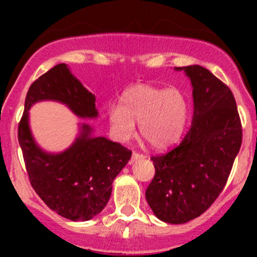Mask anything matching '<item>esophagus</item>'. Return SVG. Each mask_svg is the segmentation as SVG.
<instances>
[{
    "label": "esophagus",
    "mask_w": 257,
    "mask_h": 257,
    "mask_svg": "<svg viewBox=\"0 0 257 257\" xmlns=\"http://www.w3.org/2000/svg\"><path fill=\"white\" fill-rule=\"evenodd\" d=\"M145 155L142 154V153H138V152H133V157H132V162H136V160H139V159H144Z\"/></svg>",
    "instance_id": "1"
}]
</instances>
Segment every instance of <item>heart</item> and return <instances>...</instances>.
Here are the masks:
<instances>
[{"label": "heart", "mask_w": 257, "mask_h": 257, "mask_svg": "<svg viewBox=\"0 0 257 257\" xmlns=\"http://www.w3.org/2000/svg\"><path fill=\"white\" fill-rule=\"evenodd\" d=\"M186 95L178 88L137 84L121 95V105H110L108 119L119 141H128L141 124L142 137L155 149H165L180 139L189 119Z\"/></svg>", "instance_id": "heart-1"}]
</instances>
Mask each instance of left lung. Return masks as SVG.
<instances>
[{
	"mask_svg": "<svg viewBox=\"0 0 257 257\" xmlns=\"http://www.w3.org/2000/svg\"><path fill=\"white\" fill-rule=\"evenodd\" d=\"M184 69L193 84V123L183 141L150 159L155 175L145 198L158 219L184 224L205 212L226 185L242 142L230 88L201 66Z\"/></svg>",
	"mask_w": 257,
	"mask_h": 257,
	"instance_id": "8db88e82",
	"label": "left lung"
}]
</instances>
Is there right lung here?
Here are the masks:
<instances>
[{
  "instance_id": "right-lung-1",
  "label": "right lung",
  "mask_w": 257,
  "mask_h": 257,
  "mask_svg": "<svg viewBox=\"0 0 257 257\" xmlns=\"http://www.w3.org/2000/svg\"><path fill=\"white\" fill-rule=\"evenodd\" d=\"M58 100L82 118H94L95 95L85 89L64 63L57 64L31 84L18 123L28 179L46 205L61 216L85 221L99 214L112 194V183L132 157V150L104 137L90 136L83 124L78 138L61 154L37 147L28 126V109L38 100Z\"/></svg>"
}]
</instances>
